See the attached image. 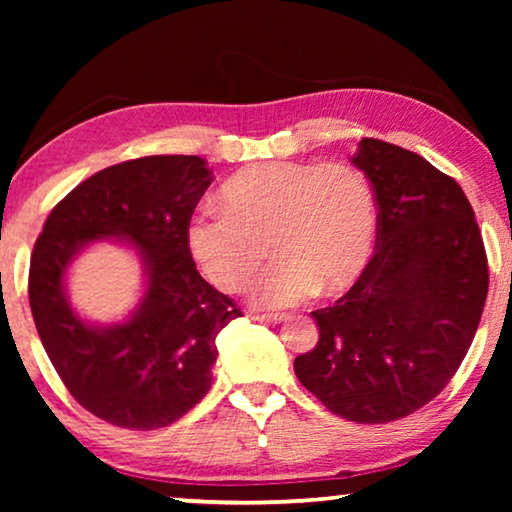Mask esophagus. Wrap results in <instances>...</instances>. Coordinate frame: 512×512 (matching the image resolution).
I'll return each mask as SVG.
<instances>
[{
    "mask_svg": "<svg viewBox=\"0 0 512 512\" xmlns=\"http://www.w3.org/2000/svg\"><path fill=\"white\" fill-rule=\"evenodd\" d=\"M287 318H289L287 314H257L255 316V320H259V323H273V325L282 323V320H287Z\"/></svg>",
    "mask_w": 512,
    "mask_h": 512,
    "instance_id": "1",
    "label": "esophagus"
}]
</instances>
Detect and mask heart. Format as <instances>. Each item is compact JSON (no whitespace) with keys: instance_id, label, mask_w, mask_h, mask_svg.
Returning a JSON list of instances; mask_svg holds the SVG:
<instances>
[{"instance_id":"heart-1","label":"heart","mask_w":512,"mask_h":512,"mask_svg":"<svg viewBox=\"0 0 512 512\" xmlns=\"http://www.w3.org/2000/svg\"><path fill=\"white\" fill-rule=\"evenodd\" d=\"M219 201L223 214L189 216L187 253L216 289L239 293L271 250L277 259L253 289L259 307L345 291L375 244V194L348 162L250 164L225 180Z\"/></svg>"}]
</instances>
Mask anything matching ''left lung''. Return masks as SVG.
<instances>
[{"label": "left lung", "mask_w": 512, "mask_h": 512, "mask_svg": "<svg viewBox=\"0 0 512 512\" xmlns=\"http://www.w3.org/2000/svg\"><path fill=\"white\" fill-rule=\"evenodd\" d=\"M352 162L375 192V255L343 298L311 311L318 343L293 370L334 415L384 424L429 404L461 366L488 257L461 185L422 155L363 137Z\"/></svg>", "instance_id": "obj_1"}]
</instances>
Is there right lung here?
<instances>
[{"label": "right lung", "instance_id": "obj_1", "mask_svg": "<svg viewBox=\"0 0 512 512\" xmlns=\"http://www.w3.org/2000/svg\"><path fill=\"white\" fill-rule=\"evenodd\" d=\"M212 171L198 155H149L94 173L47 216L33 246L29 305L67 391L115 427H169L212 386L216 336L241 316L207 284L185 246V225ZM131 240L147 271L145 298L124 324L76 317L64 296L71 259L97 238Z\"/></svg>", "mask_w": 512, "mask_h": 512}]
</instances>
